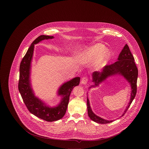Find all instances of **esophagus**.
Masks as SVG:
<instances>
[{"instance_id": "obj_1", "label": "esophagus", "mask_w": 149, "mask_h": 149, "mask_svg": "<svg viewBox=\"0 0 149 149\" xmlns=\"http://www.w3.org/2000/svg\"><path fill=\"white\" fill-rule=\"evenodd\" d=\"M88 81V78L86 77H84L82 78L81 81V83L83 84H86L87 83Z\"/></svg>"}]
</instances>
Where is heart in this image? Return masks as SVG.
I'll list each match as a JSON object with an SVG mask.
<instances>
[{"instance_id":"b5f03b06","label":"heart","mask_w":149,"mask_h":149,"mask_svg":"<svg viewBox=\"0 0 149 149\" xmlns=\"http://www.w3.org/2000/svg\"><path fill=\"white\" fill-rule=\"evenodd\" d=\"M109 56V52L102 44H96L84 52L78 55V59L82 64L92 63L95 60L96 65L100 66L104 63Z\"/></svg>"}]
</instances>
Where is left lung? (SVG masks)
Listing matches in <instances>:
<instances>
[{
	"mask_svg": "<svg viewBox=\"0 0 149 149\" xmlns=\"http://www.w3.org/2000/svg\"><path fill=\"white\" fill-rule=\"evenodd\" d=\"M117 60H118L113 64L105 66L101 72H94L93 73V81L95 83V85H93V86H97L99 84V83L105 80L107 77L116 74H120L124 77V78L130 83L132 89L131 99L128 106L126 107V109L122 115V116H123L126 113L129 107L130 106L136 94L138 69L135 64L134 57L131 54L127 44L124 46L123 49L120 52ZM87 108L89 117L92 120L97 123L106 124L113 121L104 120L93 113L90 107L89 99L88 98Z\"/></svg>",
	"mask_w": 149,
	"mask_h": 149,
	"instance_id": "1",
	"label": "left lung"
}]
</instances>
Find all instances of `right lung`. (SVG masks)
<instances>
[{"instance_id": "obj_1", "label": "right lung", "mask_w": 149, "mask_h": 149, "mask_svg": "<svg viewBox=\"0 0 149 149\" xmlns=\"http://www.w3.org/2000/svg\"><path fill=\"white\" fill-rule=\"evenodd\" d=\"M53 38V36L41 35L32 43L21 62L18 81L19 91L29 111L36 117L47 122L58 120L64 117L68 108L71 91L75 86L79 84L80 80L79 77L74 78L69 81L64 83L59 88L58 93L59 95H62L63 98L60 104L56 107L51 108L45 106L43 102L35 96L29 82L31 62L33 55L34 45L43 40Z\"/></svg>"}]
</instances>
